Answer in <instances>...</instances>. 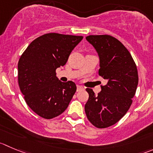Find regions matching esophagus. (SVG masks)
Segmentation results:
<instances>
[{
	"instance_id": "1",
	"label": "esophagus",
	"mask_w": 153,
	"mask_h": 153,
	"mask_svg": "<svg viewBox=\"0 0 153 153\" xmlns=\"http://www.w3.org/2000/svg\"><path fill=\"white\" fill-rule=\"evenodd\" d=\"M84 89V87H82V85H77V87H76V91H81V90H83Z\"/></svg>"
}]
</instances>
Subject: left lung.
Instances as JSON below:
<instances>
[{"label":"left lung","mask_w":153,"mask_h":153,"mask_svg":"<svg viewBox=\"0 0 153 153\" xmlns=\"http://www.w3.org/2000/svg\"><path fill=\"white\" fill-rule=\"evenodd\" d=\"M100 59L98 74L107 79L97 95L86 88L88 100L85 112L90 123L98 128L116 124L126 115L132 104L138 84L136 64L126 46L110 35L86 37Z\"/></svg>","instance_id":"1"}]
</instances>
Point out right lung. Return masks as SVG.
Listing matches in <instances>:
<instances>
[{
  "mask_svg": "<svg viewBox=\"0 0 153 153\" xmlns=\"http://www.w3.org/2000/svg\"><path fill=\"white\" fill-rule=\"evenodd\" d=\"M82 36L49 33L31 42L18 63V82L26 104L38 116L50 119L62 114L76 91L72 81L61 82L58 68L64 66Z\"/></svg>",
  "mask_w": 153,
  "mask_h": 153,
  "instance_id": "add662e5",
  "label": "right lung"
}]
</instances>
